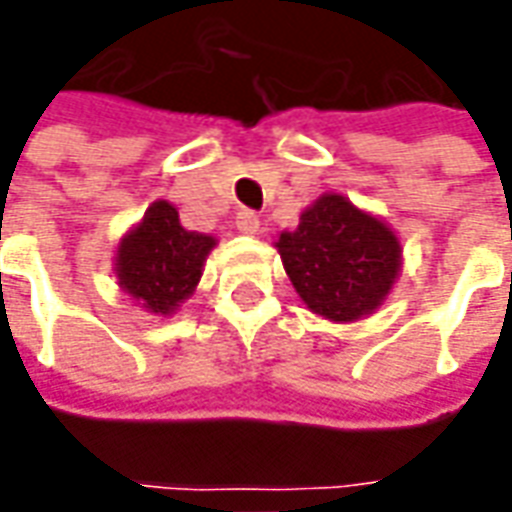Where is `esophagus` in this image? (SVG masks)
Listing matches in <instances>:
<instances>
[{"label":"esophagus","mask_w":512,"mask_h":512,"mask_svg":"<svg viewBox=\"0 0 512 512\" xmlns=\"http://www.w3.org/2000/svg\"><path fill=\"white\" fill-rule=\"evenodd\" d=\"M235 227H238V232H243V235H257V229H260V218H257L252 210H241L238 215H235Z\"/></svg>","instance_id":"34e87169"}]
</instances>
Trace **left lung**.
Here are the masks:
<instances>
[{
  "mask_svg": "<svg viewBox=\"0 0 512 512\" xmlns=\"http://www.w3.org/2000/svg\"><path fill=\"white\" fill-rule=\"evenodd\" d=\"M274 246L300 300L330 322L373 314L401 271L395 232L339 193L316 198Z\"/></svg>",
  "mask_w": 512,
  "mask_h": 512,
  "instance_id": "left-lung-1",
  "label": "left lung"
}]
</instances>
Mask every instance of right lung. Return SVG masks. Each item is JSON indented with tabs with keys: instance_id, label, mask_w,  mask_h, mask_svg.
I'll return each mask as SVG.
<instances>
[{
	"instance_id": "1",
	"label": "right lung",
	"mask_w": 512,
	"mask_h": 512,
	"mask_svg": "<svg viewBox=\"0 0 512 512\" xmlns=\"http://www.w3.org/2000/svg\"><path fill=\"white\" fill-rule=\"evenodd\" d=\"M212 246V235L182 227L173 204L154 201L145 218L117 246V285L145 311L173 314L179 302L196 291Z\"/></svg>"
}]
</instances>
